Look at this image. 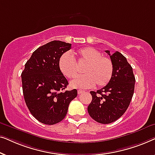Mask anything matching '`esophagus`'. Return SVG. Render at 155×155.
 Here are the masks:
<instances>
[{
    "label": "esophagus",
    "instance_id": "esophagus-1",
    "mask_svg": "<svg viewBox=\"0 0 155 155\" xmlns=\"http://www.w3.org/2000/svg\"><path fill=\"white\" fill-rule=\"evenodd\" d=\"M83 92H84V91H82V90H78V94H82V93H83Z\"/></svg>",
    "mask_w": 155,
    "mask_h": 155
}]
</instances>
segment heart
<instances>
[{
    "label": "heart",
    "instance_id": "heart-1",
    "mask_svg": "<svg viewBox=\"0 0 155 155\" xmlns=\"http://www.w3.org/2000/svg\"><path fill=\"white\" fill-rule=\"evenodd\" d=\"M79 61L87 63L83 73L84 75L79 76L72 80L70 86L75 89H88L94 86L104 87L109 83L114 73L112 61L104 56L101 51L92 47L80 48L76 52ZM58 68L62 74L68 78H73L78 73L75 59L69 52L61 55L58 60Z\"/></svg>",
    "mask_w": 155,
    "mask_h": 155
}]
</instances>
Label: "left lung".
Listing matches in <instances>:
<instances>
[{"instance_id": "obj_1", "label": "left lung", "mask_w": 155, "mask_h": 155, "mask_svg": "<svg viewBox=\"0 0 155 155\" xmlns=\"http://www.w3.org/2000/svg\"><path fill=\"white\" fill-rule=\"evenodd\" d=\"M110 56L114 65L111 80L97 92L91 91L92 100L87 107L88 113L95 121L102 124L116 121L129 107L134 93L135 76L126 57L120 52Z\"/></svg>"}]
</instances>
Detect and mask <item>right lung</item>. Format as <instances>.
Instances as JSON below:
<instances>
[{
    "label": "right lung",
    "mask_w": 155,
    "mask_h": 155,
    "mask_svg": "<svg viewBox=\"0 0 155 155\" xmlns=\"http://www.w3.org/2000/svg\"><path fill=\"white\" fill-rule=\"evenodd\" d=\"M71 44L52 41L33 52L21 74L25 103L39 122L54 125L66 116L71 101L78 95L76 89L63 91L68 82L58 68L61 55Z\"/></svg>",
    "instance_id": "obj_1"
}]
</instances>
